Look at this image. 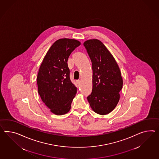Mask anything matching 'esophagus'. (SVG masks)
Returning a JSON list of instances; mask_svg holds the SVG:
<instances>
[{
    "label": "esophagus",
    "mask_w": 159,
    "mask_h": 159,
    "mask_svg": "<svg viewBox=\"0 0 159 159\" xmlns=\"http://www.w3.org/2000/svg\"><path fill=\"white\" fill-rule=\"evenodd\" d=\"M76 83H78V84H79L80 83V80H76Z\"/></svg>",
    "instance_id": "34e87169"
}]
</instances>
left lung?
<instances>
[{
  "label": "left lung",
  "mask_w": 159,
  "mask_h": 159,
  "mask_svg": "<svg viewBox=\"0 0 159 159\" xmlns=\"http://www.w3.org/2000/svg\"><path fill=\"white\" fill-rule=\"evenodd\" d=\"M93 66V90L87 97L94 112L106 115L118 104L122 89L123 80L120 68L105 45L97 39L83 43Z\"/></svg>",
  "instance_id": "8db88e82"
}]
</instances>
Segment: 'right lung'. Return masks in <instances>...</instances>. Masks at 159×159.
<instances>
[{
    "mask_svg": "<svg viewBox=\"0 0 159 159\" xmlns=\"http://www.w3.org/2000/svg\"><path fill=\"white\" fill-rule=\"evenodd\" d=\"M76 39H59L51 46L43 59L37 78L38 92L43 102L56 115L68 112L77 93L70 81L68 59L80 45Z\"/></svg>",
    "mask_w": 159,
    "mask_h": 159,
    "instance_id": "obj_1",
    "label": "right lung"
}]
</instances>
